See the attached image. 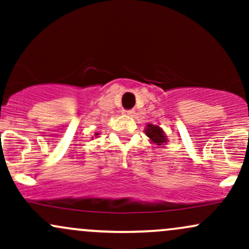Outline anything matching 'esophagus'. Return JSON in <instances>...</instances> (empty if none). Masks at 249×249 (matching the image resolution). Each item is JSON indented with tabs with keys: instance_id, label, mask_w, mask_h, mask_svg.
<instances>
[{
	"instance_id": "esophagus-1",
	"label": "esophagus",
	"mask_w": 249,
	"mask_h": 249,
	"mask_svg": "<svg viewBox=\"0 0 249 249\" xmlns=\"http://www.w3.org/2000/svg\"><path fill=\"white\" fill-rule=\"evenodd\" d=\"M124 113H125V115L130 116V117H133L134 113H136V111H134V110H126V111H124Z\"/></svg>"
}]
</instances>
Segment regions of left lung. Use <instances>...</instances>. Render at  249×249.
Wrapping results in <instances>:
<instances>
[{
	"instance_id": "obj_1",
	"label": "left lung",
	"mask_w": 249,
	"mask_h": 249,
	"mask_svg": "<svg viewBox=\"0 0 249 249\" xmlns=\"http://www.w3.org/2000/svg\"><path fill=\"white\" fill-rule=\"evenodd\" d=\"M145 134L150 138L152 144L157 145V146H164L167 142V137L160 126L153 124H147L146 128H145Z\"/></svg>"
}]
</instances>
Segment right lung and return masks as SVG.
<instances>
[{"label": "right lung", "instance_id": "obj_1", "mask_svg": "<svg viewBox=\"0 0 249 249\" xmlns=\"http://www.w3.org/2000/svg\"><path fill=\"white\" fill-rule=\"evenodd\" d=\"M98 134H99V133H96V134H95V136H96V137H98Z\"/></svg>", "mask_w": 249, "mask_h": 249}]
</instances>
